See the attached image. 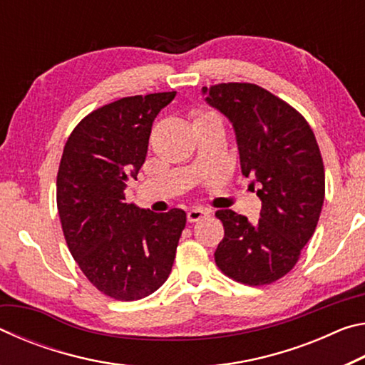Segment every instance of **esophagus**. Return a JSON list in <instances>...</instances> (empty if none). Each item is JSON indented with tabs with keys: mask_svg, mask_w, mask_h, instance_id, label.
Wrapping results in <instances>:
<instances>
[{
	"mask_svg": "<svg viewBox=\"0 0 365 365\" xmlns=\"http://www.w3.org/2000/svg\"><path fill=\"white\" fill-rule=\"evenodd\" d=\"M209 214L207 209H202V207H193L190 209L187 217H188V222H197L202 217H206V215Z\"/></svg>",
	"mask_w": 365,
	"mask_h": 365,
	"instance_id": "34e87169",
	"label": "esophagus"
}]
</instances>
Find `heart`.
<instances>
[{
    "label": "heart",
    "instance_id": "1",
    "mask_svg": "<svg viewBox=\"0 0 365 365\" xmlns=\"http://www.w3.org/2000/svg\"><path fill=\"white\" fill-rule=\"evenodd\" d=\"M207 117H214V114H211V113H202V114H197V115H196V119H195V123H196V122H200V120H205V119H207Z\"/></svg>",
    "mask_w": 365,
    "mask_h": 365
}]
</instances>
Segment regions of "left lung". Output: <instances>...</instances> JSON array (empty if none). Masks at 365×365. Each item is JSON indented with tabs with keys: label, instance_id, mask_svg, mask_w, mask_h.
<instances>
[{
	"label": "left lung",
	"instance_id": "8db88e82",
	"mask_svg": "<svg viewBox=\"0 0 365 365\" xmlns=\"http://www.w3.org/2000/svg\"><path fill=\"white\" fill-rule=\"evenodd\" d=\"M202 95L232 122L242 172L261 185L262 201L256 224L232 209L215 212L225 232L215 264L245 285H269L294 267L316 232L325 196L319 145L304 117L262 86L219 83Z\"/></svg>",
	"mask_w": 365,
	"mask_h": 365
}]
</instances>
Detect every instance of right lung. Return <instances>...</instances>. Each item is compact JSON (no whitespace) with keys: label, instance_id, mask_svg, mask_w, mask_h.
I'll return each instance as SVG.
<instances>
[{"label":"right lung","instance_id":"1","mask_svg":"<svg viewBox=\"0 0 365 365\" xmlns=\"http://www.w3.org/2000/svg\"><path fill=\"white\" fill-rule=\"evenodd\" d=\"M175 91L120 98L73 128L61 158L56 201L66 243L86 279L109 298L137 301L168 280L187 224L182 209L156 214L127 205L153 122Z\"/></svg>","mask_w":365,"mask_h":365}]
</instances>
